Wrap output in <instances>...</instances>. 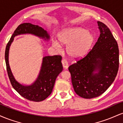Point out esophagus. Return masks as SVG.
Wrapping results in <instances>:
<instances>
[{
    "instance_id": "1",
    "label": "esophagus",
    "mask_w": 123,
    "mask_h": 123,
    "mask_svg": "<svg viewBox=\"0 0 123 123\" xmlns=\"http://www.w3.org/2000/svg\"><path fill=\"white\" fill-rule=\"evenodd\" d=\"M62 66L64 69H67L68 68V63L67 61L65 59H62Z\"/></svg>"
}]
</instances>
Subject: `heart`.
<instances>
[{"label":"heart","mask_w":123,"mask_h":123,"mask_svg":"<svg viewBox=\"0 0 123 123\" xmlns=\"http://www.w3.org/2000/svg\"><path fill=\"white\" fill-rule=\"evenodd\" d=\"M58 39L62 44L67 45L66 53L73 58L83 57L92 45L94 37L86 29L81 28L64 30L59 35ZM53 47L57 50L61 49V44L57 41L53 42Z\"/></svg>","instance_id":"1"}]
</instances>
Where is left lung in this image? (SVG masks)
<instances>
[{"label": "left lung", "instance_id": "left-lung-1", "mask_svg": "<svg viewBox=\"0 0 123 123\" xmlns=\"http://www.w3.org/2000/svg\"><path fill=\"white\" fill-rule=\"evenodd\" d=\"M100 35L87 54L69 67L76 94L86 99L99 97L112 84L119 66L118 44L105 24L98 21Z\"/></svg>", "mask_w": 123, "mask_h": 123}]
</instances>
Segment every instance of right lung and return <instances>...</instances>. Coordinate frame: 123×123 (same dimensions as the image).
<instances>
[{
    "instance_id": "right-lung-1",
    "label": "right lung",
    "mask_w": 123,
    "mask_h": 123,
    "mask_svg": "<svg viewBox=\"0 0 123 123\" xmlns=\"http://www.w3.org/2000/svg\"><path fill=\"white\" fill-rule=\"evenodd\" d=\"M34 35L45 40H49L50 36L47 31L38 25L31 23L21 24L16 28L5 50V61L10 81L13 88L26 99L34 102H40L46 99L52 92L55 81L58 74L62 71L61 55L46 56L43 57L42 67L37 79L30 86H24L19 83L12 75L8 63V53L14 37L21 34Z\"/></svg>"
}]
</instances>
